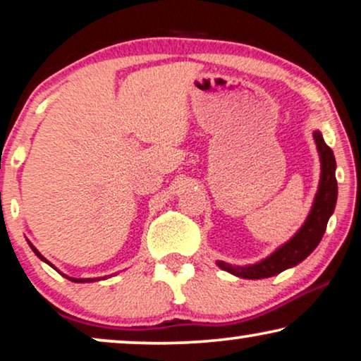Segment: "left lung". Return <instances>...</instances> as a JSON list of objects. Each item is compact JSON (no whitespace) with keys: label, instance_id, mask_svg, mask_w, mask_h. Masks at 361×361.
Instances as JSON below:
<instances>
[{"label":"left lung","instance_id":"obj_1","mask_svg":"<svg viewBox=\"0 0 361 361\" xmlns=\"http://www.w3.org/2000/svg\"><path fill=\"white\" fill-rule=\"evenodd\" d=\"M314 140L317 142L320 154V164H322V174H320V184L317 195H315L312 210L298 233L290 238L288 243L276 250L273 255L261 261V263L245 266H231L219 261L221 269L238 276L243 279H264L283 273L284 269L293 268L315 250L320 243L327 228V221L334 214L335 204H337V179H335V157L334 151L325 145L322 135L314 131Z\"/></svg>","mask_w":361,"mask_h":361}]
</instances>
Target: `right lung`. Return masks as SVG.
Returning a JSON list of instances; mask_svg holds the SVG:
<instances>
[{"label": "right lung", "instance_id": "add662e5", "mask_svg": "<svg viewBox=\"0 0 361 361\" xmlns=\"http://www.w3.org/2000/svg\"><path fill=\"white\" fill-rule=\"evenodd\" d=\"M31 248H32V251H34V253H36V255L39 256V258H41L42 261H46V263H47V264H51V263H49V261H47L46 258H42V255H41V253H39V251H37L36 248H34V246H32V245H31ZM51 266H52V264H51ZM62 276H66V274H62ZM66 278H67V279H71V281H73V283H90V281H95V279H75V278H68V276H66Z\"/></svg>", "mask_w": 361, "mask_h": 361}]
</instances>
